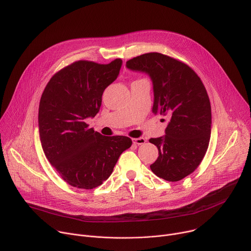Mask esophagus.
<instances>
[{
	"instance_id": "34e87169",
	"label": "esophagus",
	"mask_w": 251,
	"mask_h": 251,
	"mask_svg": "<svg viewBox=\"0 0 251 251\" xmlns=\"http://www.w3.org/2000/svg\"><path fill=\"white\" fill-rule=\"evenodd\" d=\"M145 142H146V140L144 139V138H142V137H140V138H134L133 139V143L135 145H142V144H145Z\"/></svg>"
}]
</instances>
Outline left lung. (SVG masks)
Instances as JSON below:
<instances>
[{
  "mask_svg": "<svg viewBox=\"0 0 251 251\" xmlns=\"http://www.w3.org/2000/svg\"><path fill=\"white\" fill-rule=\"evenodd\" d=\"M126 66L150 76L152 111L169 121L166 135L149 140L159 151L150 168L166 181H180L199 167L208 147L211 109L205 87L189 65L159 52L136 56Z\"/></svg>",
  "mask_w": 251,
  "mask_h": 251,
  "instance_id": "8db88e82",
  "label": "left lung"
}]
</instances>
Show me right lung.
Instances as JSON below:
<instances>
[{"label": "right lung", "instance_id": "obj_1", "mask_svg": "<svg viewBox=\"0 0 251 251\" xmlns=\"http://www.w3.org/2000/svg\"><path fill=\"white\" fill-rule=\"evenodd\" d=\"M122 60L108 64L78 60L59 70L47 84L39 108L42 147L70 186L91 190L110 176L120 155L131 147L126 136H102L88 128L102 94L118 76Z\"/></svg>", "mask_w": 251, "mask_h": 251}]
</instances>
